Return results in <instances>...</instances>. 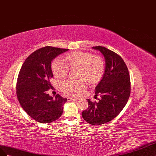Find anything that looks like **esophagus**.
Returning <instances> with one entry per match:
<instances>
[{
	"label": "esophagus",
	"instance_id": "esophagus-1",
	"mask_svg": "<svg viewBox=\"0 0 156 156\" xmlns=\"http://www.w3.org/2000/svg\"><path fill=\"white\" fill-rule=\"evenodd\" d=\"M67 99L69 101H76L77 100V99H76V98H74V97H69L67 98Z\"/></svg>",
	"mask_w": 156,
	"mask_h": 156
}]
</instances>
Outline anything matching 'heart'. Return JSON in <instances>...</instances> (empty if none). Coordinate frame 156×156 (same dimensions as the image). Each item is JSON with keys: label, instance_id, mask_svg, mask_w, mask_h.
<instances>
[{"label": "heart", "instance_id": "heart-1", "mask_svg": "<svg viewBox=\"0 0 156 156\" xmlns=\"http://www.w3.org/2000/svg\"><path fill=\"white\" fill-rule=\"evenodd\" d=\"M66 63L60 58H57L51 63V70L56 78H64L68 74L70 68H78V80H66L61 83V87L65 93L76 96L81 94L87 87L86 78L90 83L99 80L105 70L103 59L99 56H94L92 53L76 51L69 53L65 57Z\"/></svg>", "mask_w": 156, "mask_h": 156}]
</instances>
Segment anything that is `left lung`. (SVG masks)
Returning a JSON list of instances; mask_svg holds the SVG:
<instances>
[{"label": "left lung", "mask_w": 156, "mask_h": 156, "mask_svg": "<svg viewBox=\"0 0 156 156\" xmlns=\"http://www.w3.org/2000/svg\"><path fill=\"white\" fill-rule=\"evenodd\" d=\"M105 57L103 76L95 87V95L101 94L99 102L87 99L88 108L82 113L86 122L101 125L115 118L127 104L131 93L130 76L128 69L121 57L103 46H95Z\"/></svg>", "instance_id": "obj_1"}]
</instances>
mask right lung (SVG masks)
Returning <instances> with one entry per match:
<instances>
[{"label": "right lung", "mask_w": 156, "mask_h": 156, "mask_svg": "<svg viewBox=\"0 0 156 156\" xmlns=\"http://www.w3.org/2000/svg\"><path fill=\"white\" fill-rule=\"evenodd\" d=\"M67 49L46 46L34 51L22 65L17 77L16 93L21 107L39 123H48L59 119L67 99L57 95H49L52 87L51 61Z\"/></svg>", "instance_id": "1"}]
</instances>
